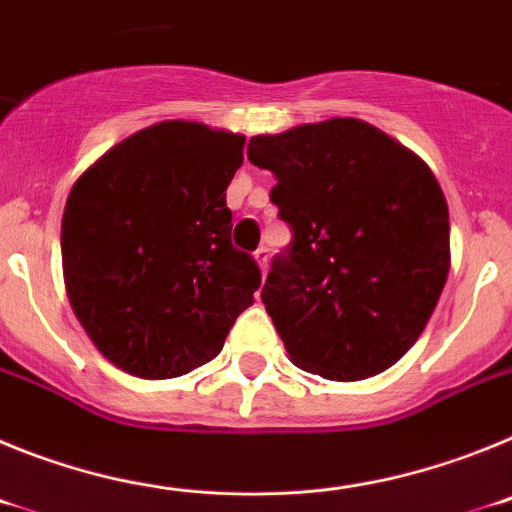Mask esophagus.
<instances>
[{
  "label": "esophagus",
  "instance_id": "esophagus-1",
  "mask_svg": "<svg viewBox=\"0 0 512 512\" xmlns=\"http://www.w3.org/2000/svg\"><path fill=\"white\" fill-rule=\"evenodd\" d=\"M253 259H256V264H259L261 274H266V269H269V248L261 246L259 251L253 253Z\"/></svg>",
  "mask_w": 512,
  "mask_h": 512
}]
</instances>
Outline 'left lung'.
Returning a JSON list of instances; mask_svg holds the SVG:
<instances>
[{"label":"left lung","instance_id":"obj_1","mask_svg":"<svg viewBox=\"0 0 512 512\" xmlns=\"http://www.w3.org/2000/svg\"><path fill=\"white\" fill-rule=\"evenodd\" d=\"M292 228L261 300L300 369L356 382L418 341L449 277V205L433 171L374 125L333 117L253 135Z\"/></svg>","mask_w":512,"mask_h":512}]
</instances>
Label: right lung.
<instances>
[{
  "mask_svg": "<svg viewBox=\"0 0 512 512\" xmlns=\"http://www.w3.org/2000/svg\"><path fill=\"white\" fill-rule=\"evenodd\" d=\"M243 135L166 120L117 143L71 187L61 223L66 292L104 359L171 379L223 351L261 271L230 241L225 189Z\"/></svg>",
  "mask_w": 512,
  "mask_h": 512,
  "instance_id": "right-lung-1",
  "label": "right lung"
}]
</instances>
